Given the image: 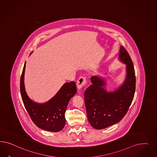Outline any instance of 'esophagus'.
<instances>
[{
	"label": "esophagus",
	"instance_id": "34e87169",
	"mask_svg": "<svg viewBox=\"0 0 157 157\" xmlns=\"http://www.w3.org/2000/svg\"><path fill=\"white\" fill-rule=\"evenodd\" d=\"M86 83V78L85 76H82L81 77L78 81H77V87L79 89H81V88L83 86L85 85V84Z\"/></svg>",
	"mask_w": 157,
	"mask_h": 157
}]
</instances>
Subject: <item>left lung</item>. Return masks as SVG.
<instances>
[{
    "mask_svg": "<svg viewBox=\"0 0 157 157\" xmlns=\"http://www.w3.org/2000/svg\"><path fill=\"white\" fill-rule=\"evenodd\" d=\"M119 60L126 64L127 75L123 84L117 90L108 92L105 81L97 76L91 77L92 83L84 97L87 119L91 125L102 129L117 123L128 112L135 91L136 78L133 63L128 52L120 47Z\"/></svg>",
    "mask_w": 157,
    "mask_h": 157,
    "instance_id": "1",
    "label": "left lung"
}]
</instances>
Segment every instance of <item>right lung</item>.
<instances>
[{
    "mask_svg": "<svg viewBox=\"0 0 157 157\" xmlns=\"http://www.w3.org/2000/svg\"><path fill=\"white\" fill-rule=\"evenodd\" d=\"M25 67L26 62L20 79V91L25 109L38 128L55 132L61 131L66 123L65 112L68 102L77 91L75 82L64 83L52 98L44 104H38L29 98L25 89Z\"/></svg>",
    "mask_w": 157,
    "mask_h": 157,
    "instance_id": "add662e5",
    "label": "right lung"
}]
</instances>
